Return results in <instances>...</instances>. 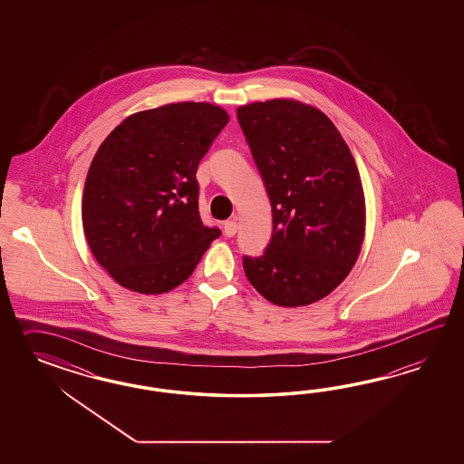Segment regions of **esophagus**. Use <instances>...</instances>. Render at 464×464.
<instances>
[{
    "label": "esophagus",
    "instance_id": "1",
    "mask_svg": "<svg viewBox=\"0 0 464 464\" xmlns=\"http://www.w3.org/2000/svg\"><path fill=\"white\" fill-rule=\"evenodd\" d=\"M223 231H225V235L227 238L235 237V235H237V231H238V223H237L235 219L226 221L225 226H223Z\"/></svg>",
    "mask_w": 464,
    "mask_h": 464
}]
</instances>
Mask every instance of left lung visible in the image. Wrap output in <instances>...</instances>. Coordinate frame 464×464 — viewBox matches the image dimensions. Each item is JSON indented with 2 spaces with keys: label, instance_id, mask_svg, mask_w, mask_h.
I'll list each match as a JSON object with an SVG mask.
<instances>
[{
  "label": "left lung",
  "instance_id": "8db88e82",
  "mask_svg": "<svg viewBox=\"0 0 464 464\" xmlns=\"http://www.w3.org/2000/svg\"><path fill=\"white\" fill-rule=\"evenodd\" d=\"M272 206V238L243 255L253 287L274 304L306 306L330 295L353 267L364 239V192L334 122L295 100L237 111Z\"/></svg>",
  "mask_w": 464,
  "mask_h": 464
}]
</instances>
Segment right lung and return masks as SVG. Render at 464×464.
Masks as SVG:
<instances>
[{
	"instance_id": "add662e5",
	"label": "right lung",
	"mask_w": 464,
	"mask_h": 464,
	"mask_svg": "<svg viewBox=\"0 0 464 464\" xmlns=\"http://www.w3.org/2000/svg\"><path fill=\"white\" fill-rule=\"evenodd\" d=\"M227 121L211 103H169L127 117L102 142L84 182V237L122 287L171 291L219 238L202 225L196 173Z\"/></svg>"
}]
</instances>
